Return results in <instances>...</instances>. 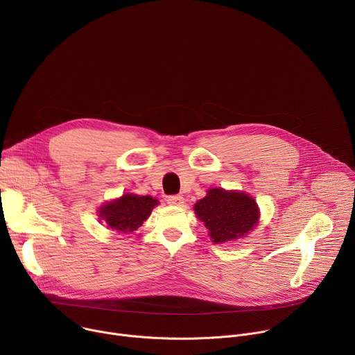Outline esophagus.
<instances>
[{
    "instance_id": "obj_1",
    "label": "esophagus",
    "mask_w": 355,
    "mask_h": 355,
    "mask_svg": "<svg viewBox=\"0 0 355 355\" xmlns=\"http://www.w3.org/2000/svg\"><path fill=\"white\" fill-rule=\"evenodd\" d=\"M167 202L170 205H174V207H181L184 204V198L181 195H173V196H168Z\"/></svg>"
}]
</instances>
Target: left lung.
<instances>
[{"instance_id": "left-lung-1", "label": "left lung", "mask_w": 355, "mask_h": 355, "mask_svg": "<svg viewBox=\"0 0 355 355\" xmlns=\"http://www.w3.org/2000/svg\"><path fill=\"white\" fill-rule=\"evenodd\" d=\"M193 211L196 218L204 222L215 244L244 237L256 229L260 219V208L254 198L236 189H208L207 196L193 205Z\"/></svg>"}]
</instances>
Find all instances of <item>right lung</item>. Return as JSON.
Returning <instances> with one entry per match:
<instances>
[{
	"instance_id": "obj_1",
	"label": "right lung",
	"mask_w": 355,
	"mask_h": 355,
	"mask_svg": "<svg viewBox=\"0 0 355 355\" xmlns=\"http://www.w3.org/2000/svg\"><path fill=\"white\" fill-rule=\"evenodd\" d=\"M159 204V199L150 195L123 193L101 205L98 208V218L112 230L121 234H129L143 225Z\"/></svg>"
}]
</instances>
